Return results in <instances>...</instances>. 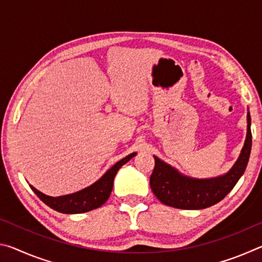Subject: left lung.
Here are the masks:
<instances>
[{"label": "left lung", "instance_id": "8db88e82", "mask_svg": "<svg viewBox=\"0 0 262 262\" xmlns=\"http://www.w3.org/2000/svg\"><path fill=\"white\" fill-rule=\"evenodd\" d=\"M251 147V115L250 112H247L245 143L237 162L228 173L210 179L189 178L154 156L155 168L150 177V187L162 203L178 209H203L214 206L227 196L245 172Z\"/></svg>", "mask_w": 262, "mask_h": 262}]
</instances>
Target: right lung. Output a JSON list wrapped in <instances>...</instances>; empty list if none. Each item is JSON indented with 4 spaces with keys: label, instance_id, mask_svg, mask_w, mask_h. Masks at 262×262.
I'll list each match as a JSON object with an SVG mask.
<instances>
[{
    "label": "right lung",
    "instance_id": "1",
    "mask_svg": "<svg viewBox=\"0 0 262 262\" xmlns=\"http://www.w3.org/2000/svg\"><path fill=\"white\" fill-rule=\"evenodd\" d=\"M135 155L136 152H133L128 155L127 157L122 158L121 161L115 163L98 181L76 193L54 198L39 192L33 186L30 185V187L43 203H46L52 209L62 212V214H82V212L94 210L107 201L110 194L112 192L113 180L118 170Z\"/></svg>",
    "mask_w": 262,
    "mask_h": 262
}]
</instances>
